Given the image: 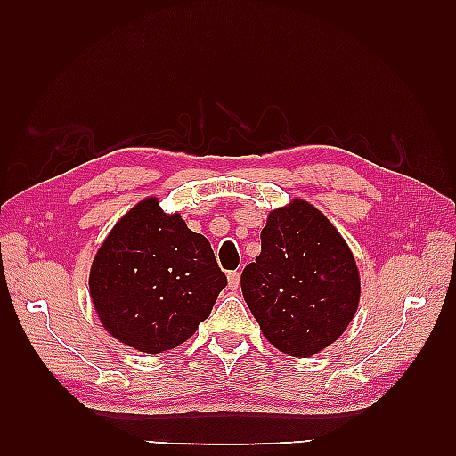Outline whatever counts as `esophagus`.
<instances>
[{"mask_svg": "<svg viewBox=\"0 0 456 456\" xmlns=\"http://www.w3.org/2000/svg\"><path fill=\"white\" fill-rule=\"evenodd\" d=\"M227 282H229L231 289H237L240 286V273H237V270H233V273H229L227 274Z\"/></svg>", "mask_w": 456, "mask_h": 456, "instance_id": "obj_1", "label": "esophagus"}]
</instances>
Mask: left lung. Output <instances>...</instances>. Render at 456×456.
Listing matches in <instances>:
<instances>
[{
	"mask_svg": "<svg viewBox=\"0 0 456 456\" xmlns=\"http://www.w3.org/2000/svg\"><path fill=\"white\" fill-rule=\"evenodd\" d=\"M260 255L240 274L243 297L278 351L307 358L345 333L361 299L351 248L322 211L292 200L270 211Z\"/></svg>",
	"mask_w": 456,
	"mask_h": 456,
	"instance_id": "8db88e82",
	"label": "left lung"
}]
</instances>
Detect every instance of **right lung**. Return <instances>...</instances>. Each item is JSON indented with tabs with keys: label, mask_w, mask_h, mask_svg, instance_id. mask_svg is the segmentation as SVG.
Instances as JSON below:
<instances>
[{
	"label": "right lung",
	"mask_w": 456,
	"mask_h": 456,
	"mask_svg": "<svg viewBox=\"0 0 456 456\" xmlns=\"http://www.w3.org/2000/svg\"><path fill=\"white\" fill-rule=\"evenodd\" d=\"M225 286L209 240L190 231L180 213H164L157 198L115 223L90 270L105 331L149 354L188 341Z\"/></svg>",
	"instance_id": "right-lung-1"
}]
</instances>
